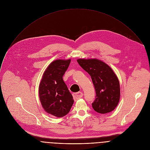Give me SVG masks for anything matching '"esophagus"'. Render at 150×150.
I'll use <instances>...</instances> for the list:
<instances>
[{
  "instance_id": "34e87169",
  "label": "esophagus",
  "mask_w": 150,
  "mask_h": 150,
  "mask_svg": "<svg viewBox=\"0 0 150 150\" xmlns=\"http://www.w3.org/2000/svg\"><path fill=\"white\" fill-rule=\"evenodd\" d=\"M82 96H83V93L82 92H78L73 94V97L75 101H76L78 99L82 98Z\"/></svg>"
}]
</instances>
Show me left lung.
<instances>
[{
	"mask_svg": "<svg viewBox=\"0 0 150 150\" xmlns=\"http://www.w3.org/2000/svg\"><path fill=\"white\" fill-rule=\"evenodd\" d=\"M81 67L88 72L94 84L96 97L92 103L93 109L102 114L113 111L120 99V85L113 70L97 59H78Z\"/></svg>",
	"mask_w": 150,
	"mask_h": 150,
	"instance_id": "obj_1",
	"label": "left lung"
}]
</instances>
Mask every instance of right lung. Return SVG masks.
Here are the masks:
<instances>
[{"instance_id": "right-lung-1", "label": "right lung", "mask_w": 150, "mask_h": 150, "mask_svg": "<svg viewBox=\"0 0 150 150\" xmlns=\"http://www.w3.org/2000/svg\"><path fill=\"white\" fill-rule=\"evenodd\" d=\"M71 60H56L45 71L39 85V97L42 108L48 113L60 117L70 111L74 100L63 76Z\"/></svg>"}]
</instances>
